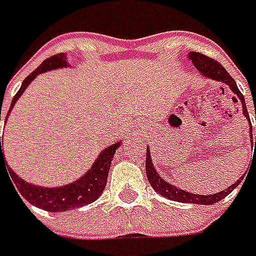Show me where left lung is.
Segmentation results:
<instances>
[{
    "mask_svg": "<svg viewBox=\"0 0 256 256\" xmlns=\"http://www.w3.org/2000/svg\"><path fill=\"white\" fill-rule=\"evenodd\" d=\"M188 58L191 60V62L194 64L196 69L201 72V74H204L205 78H212V80H216V82H222L224 84H228L230 87V90L233 91L234 94L237 96V98L240 100L241 105H242V114L248 119L250 122V136L252 138V126H251V120H250V115H248V110H246V100H244V96L241 94V91L238 90V87L236 84L234 78L228 73V70L223 68V66L218 62V60L209 58L206 55L200 52H190L188 54ZM256 119V115H255ZM254 146V138L251 140ZM255 150H256V136H255ZM146 178H148V182L152 186V188L158 194H160L162 196H165L168 200H172V201H178V202H186V204H201V205H210V204L219 202L220 200H223L224 196H228L232 191L241 183V180L244 178V176L246 174H242V178H238L234 184H232L230 187H228L226 190L220 191V192H215V194H210V196H200V194H192V192H188V191H184L182 188H178L173 184L168 183L166 180L160 178L158 174V172L155 170V168L152 165V160H151V154H150V150L146 148Z\"/></svg>",
    "mask_w": 256,
    "mask_h": 256,
    "instance_id": "obj_1",
    "label": "left lung"
}]
</instances>
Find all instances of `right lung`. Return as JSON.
<instances>
[{"mask_svg":"<svg viewBox=\"0 0 256 256\" xmlns=\"http://www.w3.org/2000/svg\"><path fill=\"white\" fill-rule=\"evenodd\" d=\"M69 66L66 60L65 54H56L51 58H47L41 64L36 70L28 74V78L23 80L22 87L16 92V96L12 100L10 108L6 114V118L10 116L12 106L15 105L16 101L23 94V91L28 88V86L34 80L40 73L47 72V70H54L58 68H66ZM0 120H1V110H0ZM6 122V119H5ZM120 141H118L115 144H112L108 148H105L102 152H100L96 162L92 164L91 169L86 172L82 178L66 186L60 187H41V186H34V184L24 182L22 178H19L15 172L10 169V166H6L8 173L12 178L14 188L18 190L16 192H20V196L37 208L44 209L48 212H66L70 209L80 208L88 204L94 202L98 196L102 194L104 188L106 186L108 180V173H110V162L115 155L116 150L120 146ZM2 146H1V136H0V168L1 164H6L4 160Z\"/></svg>","mask_w":256,"mask_h":256,"instance_id":"right-lung-1","label":"right lung"}]
</instances>
